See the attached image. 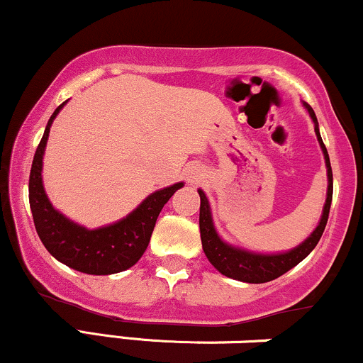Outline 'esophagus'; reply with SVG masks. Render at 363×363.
I'll return each instance as SVG.
<instances>
[{"instance_id": "esophagus-1", "label": "esophagus", "mask_w": 363, "mask_h": 363, "mask_svg": "<svg viewBox=\"0 0 363 363\" xmlns=\"http://www.w3.org/2000/svg\"><path fill=\"white\" fill-rule=\"evenodd\" d=\"M199 178H200V174L197 172H194V169H191V172H189V177H186V180H189V183H191V185H194V183L199 182Z\"/></svg>"}]
</instances>
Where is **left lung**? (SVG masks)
Segmentation results:
<instances>
[{
  "label": "left lung",
  "instance_id": "obj_1",
  "mask_svg": "<svg viewBox=\"0 0 363 363\" xmlns=\"http://www.w3.org/2000/svg\"><path fill=\"white\" fill-rule=\"evenodd\" d=\"M306 108L311 115L314 122V132H316L319 146L323 149V155H325L326 161V169H328V194H326V203L323 207V216L319 220L318 228L314 229L313 234L301 242L299 246L291 251H285V253H277V255H263V253H253V251L236 248V246L228 245L219 238L217 234L214 223H212V214H211V206H208V200L202 190H199L200 195V240H202V248L208 262L214 265V268L220 272V274L229 277V279L240 280V282H248V284H265L270 280L279 279L280 275H284L285 272H289L294 268L297 263H301L308 255L316 248V245L321 240L323 233H325L328 216H330V207H331V199H333V172H331V163L330 156H328L326 146L323 143L321 134H319L318 127V118L314 110L311 108L308 104H304Z\"/></svg>",
  "mask_w": 363,
  "mask_h": 363
}]
</instances>
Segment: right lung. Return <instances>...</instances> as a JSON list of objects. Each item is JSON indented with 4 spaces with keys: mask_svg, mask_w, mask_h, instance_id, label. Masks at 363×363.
Listing matches in <instances>:
<instances>
[{
    "mask_svg": "<svg viewBox=\"0 0 363 363\" xmlns=\"http://www.w3.org/2000/svg\"><path fill=\"white\" fill-rule=\"evenodd\" d=\"M66 101L54 110L33 156L28 180V200L33 224L44 246L55 259L88 275H110L127 270L146 251L161 208L183 183L157 190L138 208L117 223L98 229H86L55 211L42 185V160L49 130L55 115Z\"/></svg>",
    "mask_w": 363,
    "mask_h": 363,
    "instance_id": "1",
    "label": "right lung"
}]
</instances>
